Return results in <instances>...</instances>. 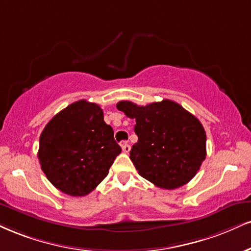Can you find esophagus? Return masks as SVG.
<instances>
[{
    "mask_svg": "<svg viewBox=\"0 0 251 251\" xmlns=\"http://www.w3.org/2000/svg\"><path fill=\"white\" fill-rule=\"evenodd\" d=\"M122 149H123L124 153H128L129 151H131V146H129V144H127V143H123Z\"/></svg>",
    "mask_w": 251,
    "mask_h": 251,
    "instance_id": "1",
    "label": "esophagus"
}]
</instances>
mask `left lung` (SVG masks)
Instances as JSON below:
<instances>
[{
	"mask_svg": "<svg viewBox=\"0 0 251 251\" xmlns=\"http://www.w3.org/2000/svg\"><path fill=\"white\" fill-rule=\"evenodd\" d=\"M117 108L135 119L138 143L129 159L141 176L164 189L189 182L206 159V132L198 118L173 100L146 106L122 100Z\"/></svg>",
	"mask_w": 251,
	"mask_h": 251,
	"instance_id": "1",
	"label": "left lung"
}]
</instances>
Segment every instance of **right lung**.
Here are the masks:
<instances>
[{"mask_svg": "<svg viewBox=\"0 0 251 251\" xmlns=\"http://www.w3.org/2000/svg\"><path fill=\"white\" fill-rule=\"evenodd\" d=\"M120 152L100 106L84 99L57 113L39 137L42 171L57 189L71 196L91 193Z\"/></svg>", "mask_w": 251, "mask_h": 251, "instance_id": "right-lung-1", "label": "right lung"}]
</instances>
